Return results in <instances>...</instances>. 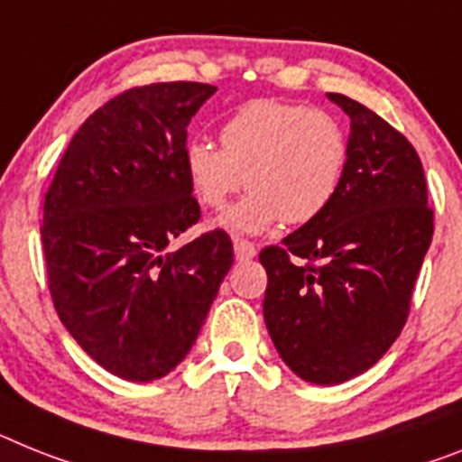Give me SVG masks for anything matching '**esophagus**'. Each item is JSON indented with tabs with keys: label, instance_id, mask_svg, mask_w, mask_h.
Instances as JSON below:
<instances>
[{
	"label": "esophagus",
	"instance_id": "esophagus-1",
	"mask_svg": "<svg viewBox=\"0 0 462 462\" xmlns=\"http://www.w3.org/2000/svg\"><path fill=\"white\" fill-rule=\"evenodd\" d=\"M235 258L239 263H249L255 258V246L251 242H244V239H235Z\"/></svg>",
	"mask_w": 462,
	"mask_h": 462
}]
</instances>
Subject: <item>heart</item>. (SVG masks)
<instances>
[{"label":"heart","mask_w":462,"mask_h":462,"mask_svg":"<svg viewBox=\"0 0 462 462\" xmlns=\"http://www.w3.org/2000/svg\"><path fill=\"white\" fill-rule=\"evenodd\" d=\"M220 143L189 141L183 169L207 208H223L246 180L249 195L216 220L232 235H261L279 220H315L338 192L347 164L343 126L300 103L249 100L223 124Z\"/></svg>","instance_id":"obj_1"}]
</instances>
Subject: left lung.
Masks as SVG:
<instances>
[{"label":"left lung","mask_w":462,"mask_h":462,"mask_svg":"<svg viewBox=\"0 0 462 462\" xmlns=\"http://www.w3.org/2000/svg\"><path fill=\"white\" fill-rule=\"evenodd\" d=\"M327 96L350 117L338 192L282 246L261 251L270 338L315 385L350 381L390 350L435 230L413 145L362 103Z\"/></svg>","instance_id":"obj_1"}]
</instances>
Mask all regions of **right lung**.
<instances>
[{"label":"right lung","mask_w":462,"mask_h":462,"mask_svg":"<svg viewBox=\"0 0 462 462\" xmlns=\"http://www.w3.org/2000/svg\"><path fill=\"white\" fill-rule=\"evenodd\" d=\"M213 93L197 81L124 91L72 135L46 192L42 242L58 317L124 381H157L183 362L232 267L223 230L169 251L199 220L183 150Z\"/></svg>","instance_id":"obj_1"}]
</instances>
